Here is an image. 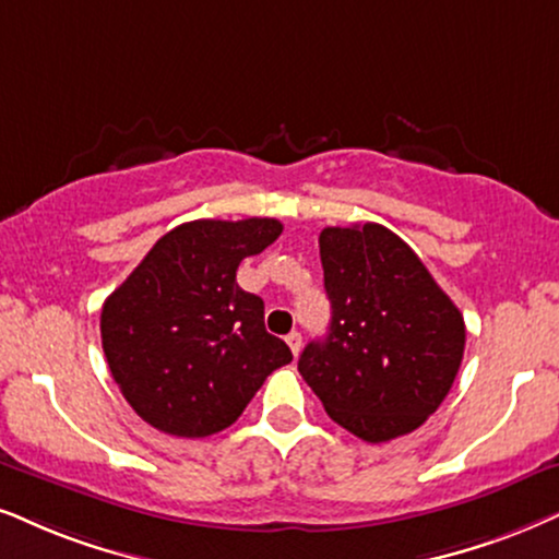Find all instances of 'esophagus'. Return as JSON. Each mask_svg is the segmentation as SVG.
I'll use <instances>...</instances> for the list:
<instances>
[{"label": "esophagus", "mask_w": 559, "mask_h": 559, "mask_svg": "<svg viewBox=\"0 0 559 559\" xmlns=\"http://www.w3.org/2000/svg\"><path fill=\"white\" fill-rule=\"evenodd\" d=\"M286 343H288V348H292L294 356H299V350H301V332H296V330L288 332Z\"/></svg>", "instance_id": "esophagus-1"}]
</instances>
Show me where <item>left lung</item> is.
Returning a JSON list of instances; mask_svg holds the SVG:
<instances>
[{"instance_id": "obj_1", "label": "left lung", "mask_w": 559, "mask_h": 559, "mask_svg": "<svg viewBox=\"0 0 559 559\" xmlns=\"http://www.w3.org/2000/svg\"><path fill=\"white\" fill-rule=\"evenodd\" d=\"M332 320L299 373L337 426L369 443L433 415L464 356V317L407 242L381 224L320 235Z\"/></svg>"}]
</instances>
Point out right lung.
I'll use <instances>...</instances> for the list:
<instances>
[{
    "instance_id": "obj_1",
    "label": "right lung",
    "mask_w": 559,
    "mask_h": 559,
    "mask_svg": "<svg viewBox=\"0 0 559 559\" xmlns=\"http://www.w3.org/2000/svg\"><path fill=\"white\" fill-rule=\"evenodd\" d=\"M275 218H198L167 231L103 304L100 335L123 397L162 433L229 428L292 350L265 330L237 267L278 239Z\"/></svg>"
}]
</instances>
